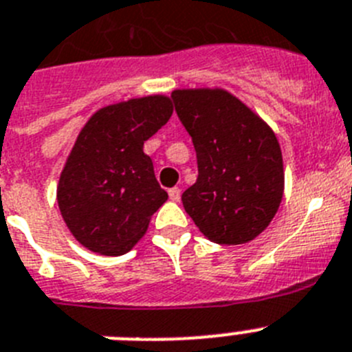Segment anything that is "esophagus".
Instances as JSON below:
<instances>
[{
    "instance_id": "esophagus-1",
    "label": "esophagus",
    "mask_w": 352,
    "mask_h": 352,
    "mask_svg": "<svg viewBox=\"0 0 352 352\" xmlns=\"http://www.w3.org/2000/svg\"><path fill=\"white\" fill-rule=\"evenodd\" d=\"M169 197H170V201H174V203H178L179 199H182V190H179L178 186L169 188Z\"/></svg>"
}]
</instances>
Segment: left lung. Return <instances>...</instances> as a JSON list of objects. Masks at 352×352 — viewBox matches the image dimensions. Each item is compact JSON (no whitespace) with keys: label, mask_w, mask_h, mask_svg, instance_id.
<instances>
[{"label":"left lung","mask_w":352,"mask_h":352,"mask_svg":"<svg viewBox=\"0 0 352 352\" xmlns=\"http://www.w3.org/2000/svg\"><path fill=\"white\" fill-rule=\"evenodd\" d=\"M170 96L197 153V182L183 192V208L213 243L256 239L284 195L275 132L222 88L174 89Z\"/></svg>","instance_id":"1"}]
</instances>
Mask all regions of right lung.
I'll return each mask as SVG.
<instances>
[{
    "label": "right lung",
    "instance_id": "right-lung-1",
    "mask_svg": "<svg viewBox=\"0 0 352 352\" xmlns=\"http://www.w3.org/2000/svg\"><path fill=\"white\" fill-rule=\"evenodd\" d=\"M170 114L169 96L149 95L98 109L82 126L56 192L61 217L82 247L121 256L146 234L167 192L142 148Z\"/></svg>",
    "mask_w": 352,
    "mask_h": 352
}]
</instances>
